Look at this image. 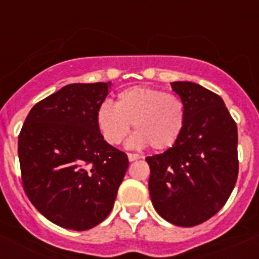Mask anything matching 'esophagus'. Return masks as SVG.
I'll return each mask as SVG.
<instances>
[{
    "mask_svg": "<svg viewBox=\"0 0 259 259\" xmlns=\"http://www.w3.org/2000/svg\"><path fill=\"white\" fill-rule=\"evenodd\" d=\"M127 158H129V161H136V160H138V158H141V156L136 153H129L127 154Z\"/></svg>",
    "mask_w": 259,
    "mask_h": 259,
    "instance_id": "34e87169",
    "label": "esophagus"
}]
</instances>
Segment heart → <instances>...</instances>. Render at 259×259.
I'll list each match as a JSON object with an SVG mask.
<instances>
[{"label": "heart", "instance_id": "b5f03b06", "mask_svg": "<svg viewBox=\"0 0 259 259\" xmlns=\"http://www.w3.org/2000/svg\"><path fill=\"white\" fill-rule=\"evenodd\" d=\"M185 122L187 107L180 97L145 86L123 90L114 106L106 102L97 111L98 129L110 145H119L133 123L136 133L130 146L149 144L156 150H166L180 138Z\"/></svg>", "mask_w": 259, "mask_h": 259}]
</instances>
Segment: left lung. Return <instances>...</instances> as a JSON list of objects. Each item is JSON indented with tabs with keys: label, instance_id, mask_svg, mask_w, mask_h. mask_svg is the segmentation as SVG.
<instances>
[{
	"label": "left lung",
	"instance_id": "1",
	"mask_svg": "<svg viewBox=\"0 0 259 259\" xmlns=\"http://www.w3.org/2000/svg\"><path fill=\"white\" fill-rule=\"evenodd\" d=\"M185 102L180 138L164 153L146 157L149 193L158 215L192 227L212 218L229 200L238 177V129L219 95L193 82H172Z\"/></svg>",
	"mask_w": 259,
	"mask_h": 259
}]
</instances>
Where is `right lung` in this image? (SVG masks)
Instances as JSON below:
<instances>
[{"mask_svg": "<svg viewBox=\"0 0 259 259\" xmlns=\"http://www.w3.org/2000/svg\"><path fill=\"white\" fill-rule=\"evenodd\" d=\"M107 83H72L32 107L18 136L24 191L63 229L84 231L111 212L129 160L103 140L97 111Z\"/></svg>", "mask_w": 259, "mask_h": 259, "instance_id": "1", "label": "right lung"}]
</instances>
